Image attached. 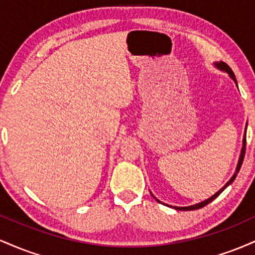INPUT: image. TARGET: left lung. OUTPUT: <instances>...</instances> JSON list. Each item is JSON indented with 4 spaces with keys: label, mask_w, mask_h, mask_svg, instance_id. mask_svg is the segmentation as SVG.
<instances>
[{
    "label": "left lung",
    "mask_w": 255,
    "mask_h": 255,
    "mask_svg": "<svg viewBox=\"0 0 255 255\" xmlns=\"http://www.w3.org/2000/svg\"><path fill=\"white\" fill-rule=\"evenodd\" d=\"M215 66L217 67L218 69H221V71H223V72H227L228 74H229V77L233 79L234 81H235V84H236V86H238V81H236V78H235V74H234V72L231 71V68L229 66H228L227 63L225 62H223V61H221V62H216L215 63ZM245 153H246V130H245V136H244V141H242V150H241V154H240V158H239V163H238V166H236V171H235V174L233 175V177L230 178L229 181H228L227 183L224 184L223 187H222L221 189H219V191L216 193V194H213L211 198H209V199H206V200L205 201H201V203H199V204H195V205H192V206H186V207H178V206H174V209L175 210H180V211H191V210H198V209H201V207H204V206H206L207 204H210L211 203L212 200H215L216 198L218 197L219 194H221L222 192L224 191L225 188H227L228 186H229V184H231L234 182V180H235L236 178V176H238V172L240 171V168H241V165H242V162H244V158H245ZM151 195L152 197H153L154 199H156V197H154L153 194H152L151 193ZM156 200L158 201V203H160L159 200H158V199H156ZM166 206H168V205H166Z\"/></svg>",
    "instance_id": "1"
}]
</instances>
